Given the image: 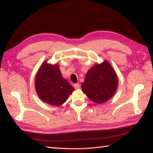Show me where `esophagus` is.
Returning a JSON list of instances; mask_svg holds the SVG:
<instances>
[{"mask_svg": "<svg viewBox=\"0 0 153 153\" xmlns=\"http://www.w3.org/2000/svg\"><path fill=\"white\" fill-rule=\"evenodd\" d=\"M73 87H75V89H79V88L80 87V84H73Z\"/></svg>", "mask_w": 153, "mask_h": 153, "instance_id": "esophagus-1", "label": "esophagus"}]
</instances>
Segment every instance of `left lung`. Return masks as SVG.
I'll use <instances>...</instances> for the list:
<instances>
[{"label":"left lung","mask_w":153,"mask_h":153,"mask_svg":"<svg viewBox=\"0 0 153 153\" xmlns=\"http://www.w3.org/2000/svg\"><path fill=\"white\" fill-rule=\"evenodd\" d=\"M117 86L116 73L108 61H104L89 69L82 84V89L91 100L101 104L112 98Z\"/></svg>","instance_id":"left-lung-1"}]
</instances>
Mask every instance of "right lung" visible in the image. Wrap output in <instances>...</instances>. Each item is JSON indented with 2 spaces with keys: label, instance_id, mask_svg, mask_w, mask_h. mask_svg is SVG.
Segmentation results:
<instances>
[{
  "label": "right lung",
  "instance_id": "add662e5",
  "mask_svg": "<svg viewBox=\"0 0 153 153\" xmlns=\"http://www.w3.org/2000/svg\"><path fill=\"white\" fill-rule=\"evenodd\" d=\"M35 89L40 100L53 106H61L75 89L62 76L58 64H41L35 77Z\"/></svg>",
  "mask_w": 153,
  "mask_h": 153
}]
</instances>
